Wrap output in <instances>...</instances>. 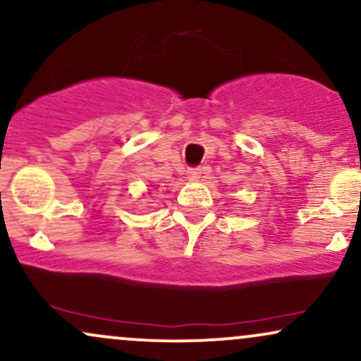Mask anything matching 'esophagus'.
Masks as SVG:
<instances>
[{
  "label": "esophagus",
  "instance_id": "34e87169",
  "mask_svg": "<svg viewBox=\"0 0 361 361\" xmlns=\"http://www.w3.org/2000/svg\"><path fill=\"white\" fill-rule=\"evenodd\" d=\"M186 175H188L190 181H198L202 178V168H188Z\"/></svg>",
  "mask_w": 361,
  "mask_h": 361
}]
</instances>
